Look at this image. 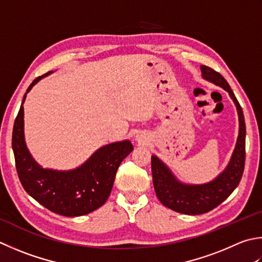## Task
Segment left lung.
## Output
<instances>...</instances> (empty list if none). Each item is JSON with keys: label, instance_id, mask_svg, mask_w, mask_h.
Instances as JSON below:
<instances>
[{"label": "left lung", "instance_id": "1", "mask_svg": "<svg viewBox=\"0 0 262 262\" xmlns=\"http://www.w3.org/2000/svg\"><path fill=\"white\" fill-rule=\"evenodd\" d=\"M202 77L228 92L236 105L239 133L232 159L223 173L203 185H185L171 175L169 169L156 156L151 158L152 178L155 191L160 202L167 208L184 214H201L218 207L239 184L245 163V121L243 110L226 79L216 70L201 66Z\"/></svg>", "mask_w": 262, "mask_h": 262}]
</instances>
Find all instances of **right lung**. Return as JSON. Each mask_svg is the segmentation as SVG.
I'll return each mask as SVG.
<instances>
[{
    "mask_svg": "<svg viewBox=\"0 0 262 262\" xmlns=\"http://www.w3.org/2000/svg\"><path fill=\"white\" fill-rule=\"evenodd\" d=\"M46 73L34 79L27 92ZM26 94L24 96V101ZM15 117L12 148L15 168L25 191L50 211L66 217H77L103 206L114 186L121 161L134 150L129 141L111 143L99 148L84 165L69 171L43 169L29 155L24 137V106Z\"/></svg>",
    "mask_w": 262,
    "mask_h": 262,
    "instance_id": "1",
    "label": "right lung"
}]
</instances>
